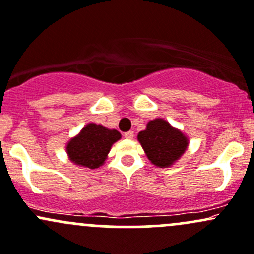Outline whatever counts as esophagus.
I'll use <instances>...</instances> for the list:
<instances>
[{
    "label": "esophagus",
    "mask_w": 254,
    "mask_h": 254,
    "mask_svg": "<svg viewBox=\"0 0 254 254\" xmlns=\"http://www.w3.org/2000/svg\"><path fill=\"white\" fill-rule=\"evenodd\" d=\"M124 137L126 138V139H133V137H134V133H133L132 130H129V132H126V133H125Z\"/></svg>",
    "instance_id": "obj_1"
}]
</instances>
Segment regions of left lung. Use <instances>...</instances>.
<instances>
[{"mask_svg": "<svg viewBox=\"0 0 254 254\" xmlns=\"http://www.w3.org/2000/svg\"><path fill=\"white\" fill-rule=\"evenodd\" d=\"M137 138L150 162L160 168L173 166L189 146L187 134L160 117L149 121Z\"/></svg>", "mask_w": 254, "mask_h": 254, "instance_id": "left-lung-1", "label": "left lung"}]
</instances>
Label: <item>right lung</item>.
<instances>
[{
    "instance_id": "1",
    "label": "right lung",
    "mask_w": 254,
    "mask_h": 254,
    "mask_svg": "<svg viewBox=\"0 0 254 254\" xmlns=\"http://www.w3.org/2000/svg\"><path fill=\"white\" fill-rule=\"evenodd\" d=\"M121 139V133L94 122L87 124L78 134L66 143V154L76 166L95 170L105 163L111 146Z\"/></svg>"
}]
</instances>
